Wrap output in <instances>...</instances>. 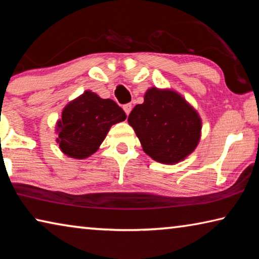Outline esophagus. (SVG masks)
Here are the masks:
<instances>
[{
  "mask_svg": "<svg viewBox=\"0 0 259 259\" xmlns=\"http://www.w3.org/2000/svg\"><path fill=\"white\" fill-rule=\"evenodd\" d=\"M123 109H124V112H125L126 115H129L130 112H131V109H133V105L126 104V105H124V106H123Z\"/></svg>",
  "mask_w": 259,
  "mask_h": 259,
  "instance_id": "34e87169",
  "label": "esophagus"
}]
</instances>
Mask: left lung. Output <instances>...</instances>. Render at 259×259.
Masks as SVG:
<instances>
[{
	"label": "left lung",
	"mask_w": 259,
	"mask_h": 259,
	"mask_svg": "<svg viewBox=\"0 0 259 259\" xmlns=\"http://www.w3.org/2000/svg\"><path fill=\"white\" fill-rule=\"evenodd\" d=\"M143 151L163 164L184 161L199 145L202 120L183 96L169 88L152 87L144 103L128 117Z\"/></svg>",
	"instance_id": "obj_1"
}]
</instances>
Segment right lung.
<instances>
[{
    "instance_id": "obj_1",
    "label": "right lung",
    "mask_w": 259,
    "mask_h": 259,
    "mask_svg": "<svg viewBox=\"0 0 259 259\" xmlns=\"http://www.w3.org/2000/svg\"><path fill=\"white\" fill-rule=\"evenodd\" d=\"M126 119L112 99H103L91 90L69 102L56 123V142L72 159L83 160L98 151L113 124Z\"/></svg>"
}]
</instances>
